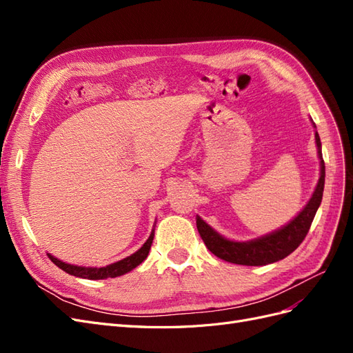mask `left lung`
Masks as SVG:
<instances>
[{
    "label": "left lung",
    "mask_w": 353,
    "mask_h": 353,
    "mask_svg": "<svg viewBox=\"0 0 353 353\" xmlns=\"http://www.w3.org/2000/svg\"><path fill=\"white\" fill-rule=\"evenodd\" d=\"M312 121V119H311ZM314 128L315 123L312 122ZM315 143L318 148V159H319V179L314 190L312 197L305 205V208L297 213V215L285 223L284 227L275 230L270 234H265L262 237L248 240V241H236L225 239L218 231L213 230L209 223L203 221L199 215L196 216L197 230L201 240L205 241L206 248L218 258L237 263V265H248V266H262L274 263L276 261L284 259L285 256L294 252L299 244H301L306 234L311 228L315 213L321 205L323 191L325 183V166L323 160L321 152V140L315 131Z\"/></svg>",
    "instance_id": "obj_1"
}]
</instances>
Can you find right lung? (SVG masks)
Here are the masks:
<instances>
[{
	"label": "right lung",
	"instance_id": "1",
	"mask_svg": "<svg viewBox=\"0 0 353 353\" xmlns=\"http://www.w3.org/2000/svg\"><path fill=\"white\" fill-rule=\"evenodd\" d=\"M153 239H154V228L150 234V237L147 239V241L135 253H132L131 256H126V258L122 261H117L108 266H101V268H92V266H78V265L66 263V262L54 258V256L50 253H47V254L52 263H56L60 270H63L70 275L79 276V279H87V280H105V279H114V276H121L126 272L132 271L134 268H137V266L140 265L148 256Z\"/></svg>",
	"mask_w": 353,
	"mask_h": 353
}]
</instances>
